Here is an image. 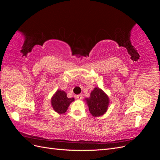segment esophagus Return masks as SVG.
Returning a JSON list of instances; mask_svg holds the SVG:
<instances>
[{
  "mask_svg": "<svg viewBox=\"0 0 160 160\" xmlns=\"http://www.w3.org/2000/svg\"><path fill=\"white\" fill-rule=\"evenodd\" d=\"M76 98L78 99H81L82 98H83V95H82L81 94L77 95H76Z\"/></svg>",
  "mask_w": 160,
  "mask_h": 160,
  "instance_id": "34e87169",
  "label": "esophagus"
}]
</instances>
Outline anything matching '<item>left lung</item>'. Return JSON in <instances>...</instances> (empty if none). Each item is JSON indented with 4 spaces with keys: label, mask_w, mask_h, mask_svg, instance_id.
I'll list each match as a JSON object with an SVG mask.
<instances>
[{
    "label": "left lung",
    "mask_w": 160,
    "mask_h": 160,
    "mask_svg": "<svg viewBox=\"0 0 160 160\" xmlns=\"http://www.w3.org/2000/svg\"><path fill=\"white\" fill-rule=\"evenodd\" d=\"M85 101L91 114L95 118L104 115L108 111L110 102L108 95L98 87L91 91L90 97L86 98Z\"/></svg>",
    "instance_id": "obj_1"
}]
</instances>
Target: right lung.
Listing matches in <instances>:
<instances>
[{"mask_svg": "<svg viewBox=\"0 0 160 160\" xmlns=\"http://www.w3.org/2000/svg\"><path fill=\"white\" fill-rule=\"evenodd\" d=\"M51 100L52 109L57 113L64 114L70 104L75 101V99L73 98H68L66 92L61 89H58L52 95Z\"/></svg>", "mask_w": 160, "mask_h": 160, "instance_id": "add662e5", "label": "right lung"}]
</instances>
